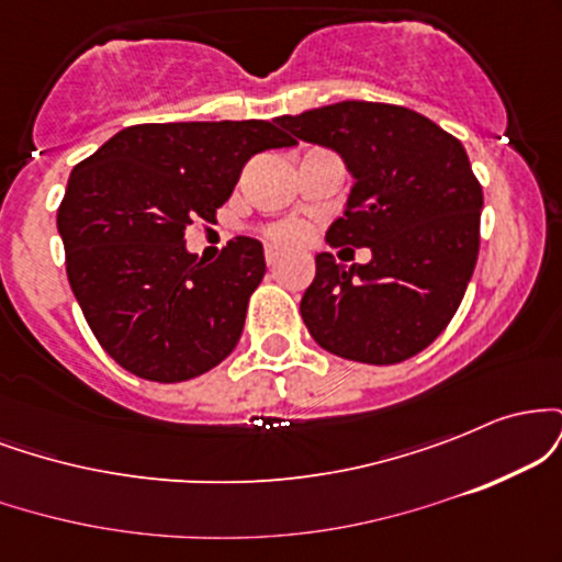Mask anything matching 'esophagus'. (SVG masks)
I'll return each instance as SVG.
<instances>
[{"label":"esophagus","mask_w":562,"mask_h":562,"mask_svg":"<svg viewBox=\"0 0 562 562\" xmlns=\"http://www.w3.org/2000/svg\"><path fill=\"white\" fill-rule=\"evenodd\" d=\"M263 259H267V267H277V263H280V259H282V254L277 248H267V250H263Z\"/></svg>","instance_id":"34e87169"}]
</instances>
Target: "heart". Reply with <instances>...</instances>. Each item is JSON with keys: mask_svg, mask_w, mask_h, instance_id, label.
Instances as JSON below:
<instances>
[{"mask_svg": "<svg viewBox=\"0 0 562 562\" xmlns=\"http://www.w3.org/2000/svg\"><path fill=\"white\" fill-rule=\"evenodd\" d=\"M261 237L267 243L277 245V248H295L306 237V227H303V222H299V218H280V222L263 224Z\"/></svg>", "mask_w": 562, "mask_h": 562, "instance_id": "heart-1", "label": "heart"}]
</instances>
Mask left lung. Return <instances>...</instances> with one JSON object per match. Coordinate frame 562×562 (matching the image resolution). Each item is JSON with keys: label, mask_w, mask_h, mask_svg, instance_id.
I'll return each instance as SVG.
<instances>
[{"label": "left lung", "mask_w": 562, "mask_h": 562, "mask_svg": "<svg viewBox=\"0 0 562 562\" xmlns=\"http://www.w3.org/2000/svg\"><path fill=\"white\" fill-rule=\"evenodd\" d=\"M327 145L353 173L333 248H370V263L317 256L301 317L325 351L362 364H398L447 330L481 245L483 190L465 147L425 115L385 102H335L277 119Z\"/></svg>", "instance_id": "left-lung-1"}]
</instances>
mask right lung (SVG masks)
Listing matches in <instances>:
<instances>
[{
	"mask_svg": "<svg viewBox=\"0 0 562 562\" xmlns=\"http://www.w3.org/2000/svg\"><path fill=\"white\" fill-rule=\"evenodd\" d=\"M295 139L269 121L137 124L76 164L57 209L66 272L97 344L153 383L214 370L243 335L267 272L259 240L214 263L187 254L192 222H216L243 166Z\"/></svg>",
	"mask_w": 562,
	"mask_h": 562,
	"instance_id": "1",
	"label": "right lung"
}]
</instances>
